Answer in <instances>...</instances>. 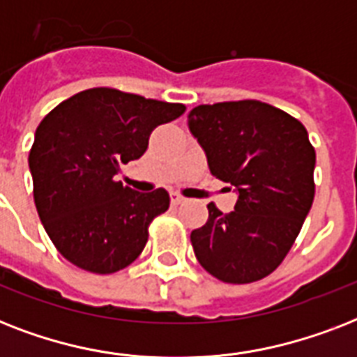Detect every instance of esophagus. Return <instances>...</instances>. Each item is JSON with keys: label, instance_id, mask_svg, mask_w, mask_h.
I'll list each match as a JSON object with an SVG mask.
<instances>
[{"label": "esophagus", "instance_id": "esophagus-1", "mask_svg": "<svg viewBox=\"0 0 357 357\" xmlns=\"http://www.w3.org/2000/svg\"><path fill=\"white\" fill-rule=\"evenodd\" d=\"M170 200H172L174 206H179V204H183L185 198L181 195H178V192H172V195H170Z\"/></svg>", "mask_w": 357, "mask_h": 357}]
</instances>
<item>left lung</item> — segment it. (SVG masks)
Segmentation results:
<instances>
[{"label": "left lung", "instance_id": "left-lung-1", "mask_svg": "<svg viewBox=\"0 0 357 357\" xmlns=\"http://www.w3.org/2000/svg\"><path fill=\"white\" fill-rule=\"evenodd\" d=\"M189 129L215 178L237 190L235 211L209 204L190 234L198 263L226 283H252L280 266L315 198V148L302 123L257 100L198 105Z\"/></svg>", "mask_w": 357, "mask_h": 357}]
</instances>
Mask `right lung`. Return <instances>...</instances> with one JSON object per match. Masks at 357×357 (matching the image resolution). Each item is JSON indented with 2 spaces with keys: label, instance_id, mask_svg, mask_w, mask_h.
Instances as JSON below:
<instances>
[{
  "label": "right lung",
  "instance_id": "right-lung-1",
  "mask_svg": "<svg viewBox=\"0 0 357 357\" xmlns=\"http://www.w3.org/2000/svg\"><path fill=\"white\" fill-rule=\"evenodd\" d=\"M183 113L181 103L98 86L44 116L29 151L33 196L46 234L70 263L113 274L139 257L170 196L137 192L116 174L144 153L157 126Z\"/></svg>",
  "mask_w": 357,
  "mask_h": 357
}]
</instances>
